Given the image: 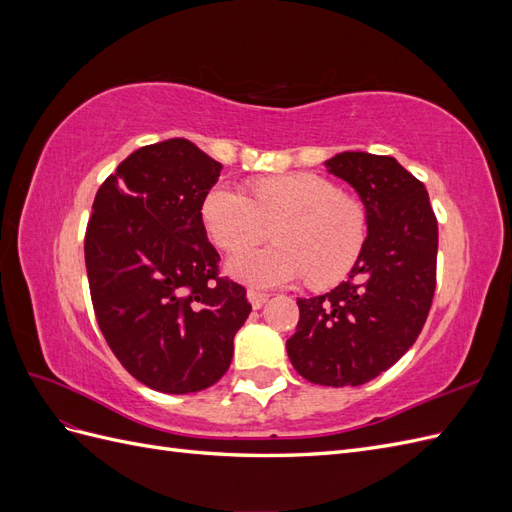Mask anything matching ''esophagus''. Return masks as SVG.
Wrapping results in <instances>:
<instances>
[{"instance_id": "esophagus-1", "label": "esophagus", "mask_w": 512, "mask_h": 512, "mask_svg": "<svg viewBox=\"0 0 512 512\" xmlns=\"http://www.w3.org/2000/svg\"><path fill=\"white\" fill-rule=\"evenodd\" d=\"M247 301L252 303L254 309H260L262 305H265L269 301V294L267 292H260V290H247Z\"/></svg>"}]
</instances>
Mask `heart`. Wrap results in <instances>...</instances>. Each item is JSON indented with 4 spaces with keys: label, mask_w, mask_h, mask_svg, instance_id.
I'll return each mask as SVG.
<instances>
[{
    "label": "heart",
    "mask_w": 512,
    "mask_h": 512,
    "mask_svg": "<svg viewBox=\"0 0 512 512\" xmlns=\"http://www.w3.org/2000/svg\"><path fill=\"white\" fill-rule=\"evenodd\" d=\"M203 222L224 250L257 242L276 226L277 246L232 254L226 271L254 288H275L307 277L331 286L354 267L365 243V213L318 175H286L256 183L254 198L218 183L203 200Z\"/></svg>",
    "instance_id": "obj_1"
}]
</instances>
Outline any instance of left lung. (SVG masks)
Listing matches in <instances>:
<instances>
[{
  "label": "left lung",
  "instance_id": "left-lung-1",
  "mask_svg": "<svg viewBox=\"0 0 512 512\" xmlns=\"http://www.w3.org/2000/svg\"><path fill=\"white\" fill-rule=\"evenodd\" d=\"M359 194L367 237L348 280L297 299L288 359L322 386H359L416 342L436 290L438 222L425 185L391 156L344 151L324 162Z\"/></svg>",
  "mask_w": 512,
  "mask_h": 512
}]
</instances>
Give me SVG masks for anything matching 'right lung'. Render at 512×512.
I'll use <instances>...</instances> for the list:
<instances>
[{
  "mask_svg": "<svg viewBox=\"0 0 512 512\" xmlns=\"http://www.w3.org/2000/svg\"><path fill=\"white\" fill-rule=\"evenodd\" d=\"M222 164L185 138L136 149L96 194L85 265L100 331L153 391L209 389L252 312L245 288L218 277L203 200Z\"/></svg>",
  "mask_w": 512,
  "mask_h": 512,
  "instance_id": "right-lung-1",
  "label": "right lung"
}]
</instances>
